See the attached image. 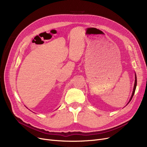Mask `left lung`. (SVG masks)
<instances>
[{"mask_svg":"<svg viewBox=\"0 0 147 147\" xmlns=\"http://www.w3.org/2000/svg\"><path fill=\"white\" fill-rule=\"evenodd\" d=\"M136 84H137V80H136V74H135V84H134V90H133V92H132V96H131V97H130V100H129V101L128 104L130 102V101H131V99H132V98H133V96H134V94H135V89H136Z\"/></svg>","mask_w":147,"mask_h":147,"instance_id":"left-lung-1","label":"left lung"}]
</instances>
